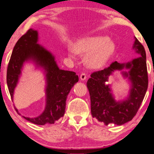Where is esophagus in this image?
I'll list each match as a JSON object with an SVG mask.
<instances>
[{
  "mask_svg": "<svg viewBox=\"0 0 154 154\" xmlns=\"http://www.w3.org/2000/svg\"><path fill=\"white\" fill-rule=\"evenodd\" d=\"M80 79L82 80H85L86 79H87V75H86V73H84L82 72L80 75Z\"/></svg>",
  "mask_w": 154,
  "mask_h": 154,
  "instance_id": "1",
  "label": "esophagus"
}]
</instances>
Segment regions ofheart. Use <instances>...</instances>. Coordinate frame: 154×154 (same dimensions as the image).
Instances as JSON below:
<instances>
[{
    "label": "heart",
    "mask_w": 154,
    "mask_h": 154,
    "mask_svg": "<svg viewBox=\"0 0 154 154\" xmlns=\"http://www.w3.org/2000/svg\"><path fill=\"white\" fill-rule=\"evenodd\" d=\"M76 50L79 53H89L86 59L87 64L92 67H100L114 53L115 44L105 36L88 37L77 43Z\"/></svg>",
    "instance_id": "1"
}]
</instances>
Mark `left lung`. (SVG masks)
<instances>
[{
	"mask_svg": "<svg viewBox=\"0 0 154 154\" xmlns=\"http://www.w3.org/2000/svg\"><path fill=\"white\" fill-rule=\"evenodd\" d=\"M134 48L137 53L141 54L140 57L125 65L115 61L109 67L91 73V78L87 82L91 98L92 116L106 125L111 123L121 125L132 120L146 94L149 83L146 51L137 38ZM125 66L131 69L128 73L124 74L126 76L129 75L132 82V89L128 100L116 102L110 94L109 85L105 83L112 71L116 69L121 70Z\"/></svg>",
	"mask_w": 154,
	"mask_h": 154,
	"instance_id": "left-lung-1",
	"label": "left lung"
}]
</instances>
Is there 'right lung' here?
<instances>
[{"mask_svg":"<svg viewBox=\"0 0 154 154\" xmlns=\"http://www.w3.org/2000/svg\"><path fill=\"white\" fill-rule=\"evenodd\" d=\"M38 33L29 29L22 35L14 47L7 69V85L13 98L24 61L32 59L44 67L46 73V106L44 111L37 118L24 117L32 123L44 125L53 124L65 114L67 96L72 87L79 80L75 72L60 69L54 57L37 44ZM17 112V110L16 109Z\"/></svg>","mask_w":154,"mask_h":154,"instance_id":"obj_1","label":"right lung"}]
</instances>
